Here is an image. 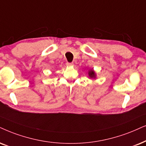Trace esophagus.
<instances>
[{"instance_id": "obj_1", "label": "esophagus", "mask_w": 146, "mask_h": 146, "mask_svg": "<svg viewBox=\"0 0 146 146\" xmlns=\"http://www.w3.org/2000/svg\"><path fill=\"white\" fill-rule=\"evenodd\" d=\"M66 65L67 66H73V62H67V63H66Z\"/></svg>"}]
</instances>
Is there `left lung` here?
<instances>
[{
    "label": "left lung",
    "instance_id": "1",
    "mask_svg": "<svg viewBox=\"0 0 146 146\" xmlns=\"http://www.w3.org/2000/svg\"><path fill=\"white\" fill-rule=\"evenodd\" d=\"M89 76L91 77V78H95V77H96V75H95V73H94V71H90V72H89Z\"/></svg>",
    "mask_w": 146,
    "mask_h": 146
}]
</instances>
